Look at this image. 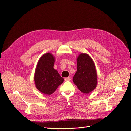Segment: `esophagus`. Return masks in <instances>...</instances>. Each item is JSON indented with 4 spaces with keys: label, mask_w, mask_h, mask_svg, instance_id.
I'll return each mask as SVG.
<instances>
[{
    "label": "esophagus",
    "mask_w": 131,
    "mask_h": 131,
    "mask_svg": "<svg viewBox=\"0 0 131 131\" xmlns=\"http://www.w3.org/2000/svg\"><path fill=\"white\" fill-rule=\"evenodd\" d=\"M65 81H71V78H70V77L65 78Z\"/></svg>",
    "instance_id": "esophagus-1"
}]
</instances>
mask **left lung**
Instances as JSON below:
<instances>
[{"label":"left lung","instance_id":"left-lung-1","mask_svg":"<svg viewBox=\"0 0 131 131\" xmlns=\"http://www.w3.org/2000/svg\"><path fill=\"white\" fill-rule=\"evenodd\" d=\"M75 84L84 93L93 91L97 84V74L91 58L86 53L77 58V71L73 78Z\"/></svg>","mask_w":131,"mask_h":131}]
</instances>
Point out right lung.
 <instances>
[{"mask_svg":"<svg viewBox=\"0 0 131 131\" xmlns=\"http://www.w3.org/2000/svg\"><path fill=\"white\" fill-rule=\"evenodd\" d=\"M54 59L50 53L43 55L38 61L34 75L36 88L47 95L52 94L64 82V79L53 68Z\"/></svg>","mask_w":131,"mask_h":131,"instance_id":"obj_1","label":"right lung"}]
</instances>
